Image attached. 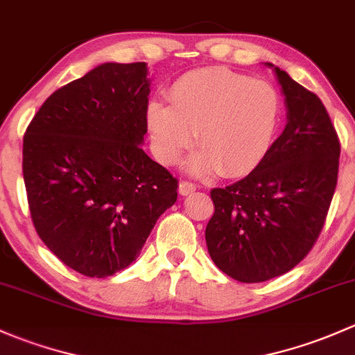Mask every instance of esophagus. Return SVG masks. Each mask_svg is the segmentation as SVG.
I'll return each instance as SVG.
<instances>
[{"label": "esophagus", "mask_w": 355, "mask_h": 355, "mask_svg": "<svg viewBox=\"0 0 355 355\" xmlns=\"http://www.w3.org/2000/svg\"><path fill=\"white\" fill-rule=\"evenodd\" d=\"M195 189H196V186L193 184V182H189V181H181V182H179V193H181L182 196L191 195V193L195 191Z\"/></svg>", "instance_id": "1"}]
</instances>
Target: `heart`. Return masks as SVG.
I'll return each mask as SVG.
<instances>
[{"instance_id": "obj_1", "label": "heart", "mask_w": 355, "mask_h": 355, "mask_svg": "<svg viewBox=\"0 0 355 355\" xmlns=\"http://www.w3.org/2000/svg\"><path fill=\"white\" fill-rule=\"evenodd\" d=\"M169 104L152 101L147 124L157 155L176 164L195 144L202 148L189 162L196 176L218 173L244 176L261 164L280 121L277 90L263 80L225 68H203L179 76Z\"/></svg>"}]
</instances>
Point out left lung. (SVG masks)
Here are the masks:
<instances>
[{
  "mask_svg": "<svg viewBox=\"0 0 355 355\" xmlns=\"http://www.w3.org/2000/svg\"><path fill=\"white\" fill-rule=\"evenodd\" d=\"M273 68L287 124L257 169L210 191L215 211L205 239L234 280L265 282L294 268L316 243L337 188L340 141L316 94Z\"/></svg>",
  "mask_w": 355,
  "mask_h": 355,
  "instance_id": "obj_1",
  "label": "left lung"
}]
</instances>
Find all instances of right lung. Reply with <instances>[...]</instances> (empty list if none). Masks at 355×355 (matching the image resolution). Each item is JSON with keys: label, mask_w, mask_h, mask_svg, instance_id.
Masks as SVG:
<instances>
[{"label": "right lung", "mask_w": 355, "mask_h": 355, "mask_svg": "<svg viewBox=\"0 0 355 355\" xmlns=\"http://www.w3.org/2000/svg\"><path fill=\"white\" fill-rule=\"evenodd\" d=\"M147 63H104L51 94L24 137L34 227L64 265L92 279L140 254L178 179L141 148Z\"/></svg>", "instance_id": "obj_1"}]
</instances>
